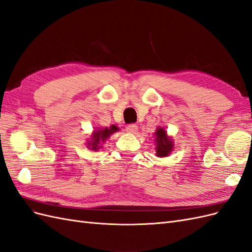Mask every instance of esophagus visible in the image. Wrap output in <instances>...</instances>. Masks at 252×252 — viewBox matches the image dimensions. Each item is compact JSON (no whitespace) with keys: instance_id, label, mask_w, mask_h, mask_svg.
Masks as SVG:
<instances>
[{"instance_id":"esophagus-1","label":"esophagus","mask_w":252,"mask_h":252,"mask_svg":"<svg viewBox=\"0 0 252 252\" xmlns=\"http://www.w3.org/2000/svg\"><path fill=\"white\" fill-rule=\"evenodd\" d=\"M126 131L129 133H135L138 131V126L135 124H129L126 126Z\"/></svg>"}]
</instances>
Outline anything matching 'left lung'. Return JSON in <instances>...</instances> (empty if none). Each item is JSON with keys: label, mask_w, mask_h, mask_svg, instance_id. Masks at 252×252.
<instances>
[{"label": "left lung", "mask_w": 252, "mask_h": 252, "mask_svg": "<svg viewBox=\"0 0 252 252\" xmlns=\"http://www.w3.org/2000/svg\"><path fill=\"white\" fill-rule=\"evenodd\" d=\"M156 142H157V156L167 157L172 151L173 144L172 141L167 136L166 131L163 128H158L156 131Z\"/></svg>", "instance_id": "1"}]
</instances>
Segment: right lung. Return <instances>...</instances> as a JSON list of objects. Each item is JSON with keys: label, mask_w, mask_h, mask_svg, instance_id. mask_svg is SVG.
<instances>
[{"label": "right lung", "mask_w": 252, "mask_h": 252, "mask_svg": "<svg viewBox=\"0 0 252 252\" xmlns=\"http://www.w3.org/2000/svg\"><path fill=\"white\" fill-rule=\"evenodd\" d=\"M118 130H119V128L117 126L112 125L110 128H105V129H102V130L94 131V133L93 134V139H91V142L89 143L88 148L97 150L98 148H100L101 142H105V140L107 139L110 134H112L113 132H116Z\"/></svg>", "instance_id": "obj_1"}]
</instances>
